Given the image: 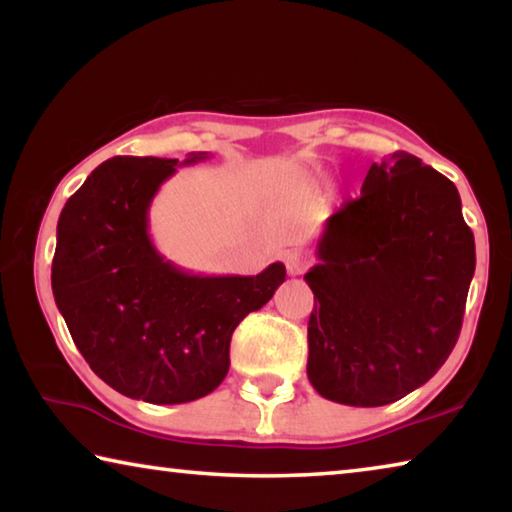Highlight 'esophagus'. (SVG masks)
<instances>
[{
  "label": "esophagus",
  "mask_w": 512,
  "mask_h": 512,
  "mask_svg": "<svg viewBox=\"0 0 512 512\" xmlns=\"http://www.w3.org/2000/svg\"><path fill=\"white\" fill-rule=\"evenodd\" d=\"M284 264H287V271L291 277H298L307 271L309 259L302 253H298V250H291V253L284 255Z\"/></svg>",
  "instance_id": "obj_1"
}]
</instances>
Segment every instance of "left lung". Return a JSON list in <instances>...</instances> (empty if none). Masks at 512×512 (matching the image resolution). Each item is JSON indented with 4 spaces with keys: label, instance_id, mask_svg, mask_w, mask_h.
Wrapping results in <instances>:
<instances>
[{
    "label": "left lung",
    "instance_id": "left-lung-1",
    "mask_svg": "<svg viewBox=\"0 0 512 512\" xmlns=\"http://www.w3.org/2000/svg\"><path fill=\"white\" fill-rule=\"evenodd\" d=\"M307 377L325 400L384 406L452 354L474 277V235L452 180L411 153L372 164L361 196L325 221Z\"/></svg>",
    "mask_w": 512,
    "mask_h": 512
}]
</instances>
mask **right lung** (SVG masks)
Here are the masks:
<instances>
[{
    "label": "right lung",
    "mask_w": 512,
    "mask_h": 512,
    "mask_svg": "<svg viewBox=\"0 0 512 512\" xmlns=\"http://www.w3.org/2000/svg\"><path fill=\"white\" fill-rule=\"evenodd\" d=\"M207 153H189L194 164ZM178 160L117 155L65 203L51 289L90 368L117 393L185 404L228 375L230 339L287 277L275 262L257 275H198L164 259L149 207Z\"/></svg>",
    "instance_id": "1"
}]
</instances>
